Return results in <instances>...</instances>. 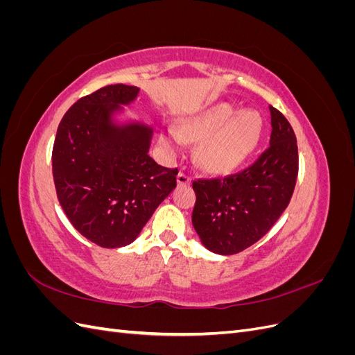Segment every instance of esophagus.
<instances>
[{
    "mask_svg": "<svg viewBox=\"0 0 355 355\" xmlns=\"http://www.w3.org/2000/svg\"><path fill=\"white\" fill-rule=\"evenodd\" d=\"M176 180H178V185H179V187H182V185H189L192 179H191V176H189V175H187V173H185V171H179Z\"/></svg>",
    "mask_w": 355,
    "mask_h": 355,
    "instance_id": "esophagus-1",
    "label": "esophagus"
}]
</instances>
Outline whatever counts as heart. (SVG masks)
I'll use <instances>...</instances> for the list:
<instances>
[{
  "label": "heart",
  "instance_id": "obj_1",
  "mask_svg": "<svg viewBox=\"0 0 355 355\" xmlns=\"http://www.w3.org/2000/svg\"><path fill=\"white\" fill-rule=\"evenodd\" d=\"M263 132L259 112L245 110L237 112L230 103H216L192 116L182 127V135L189 141H202L198 149L201 166L211 173H231L256 151ZM161 142L176 149L182 139L175 128L161 135Z\"/></svg>",
  "mask_w": 355,
  "mask_h": 355
}]
</instances>
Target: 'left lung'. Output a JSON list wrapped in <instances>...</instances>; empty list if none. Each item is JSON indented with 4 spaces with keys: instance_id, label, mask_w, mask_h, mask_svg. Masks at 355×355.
I'll return each mask as SVG.
<instances>
[{
    "instance_id": "left-lung-1",
    "label": "left lung",
    "mask_w": 355,
    "mask_h": 355,
    "mask_svg": "<svg viewBox=\"0 0 355 355\" xmlns=\"http://www.w3.org/2000/svg\"><path fill=\"white\" fill-rule=\"evenodd\" d=\"M270 148L237 175L192 182V225L202 245L218 254L243 252L272 228L288 206L297 178V145L286 116L270 106Z\"/></svg>"
}]
</instances>
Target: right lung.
Instances as JSON below:
<instances>
[{
    "instance_id": "1",
    "label": "right lung",
    "mask_w": 355,
    "mask_h": 355,
    "mask_svg": "<svg viewBox=\"0 0 355 355\" xmlns=\"http://www.w3.org/2000/svg\"><path fill=\"white\" fill-rule=\"evenodd\" d=\"M139 87L106 85L73 103L53 145L60 206L85 239L106 249L133 243L171 191L178 168L149 157L153 127L124 118Z\"/></svg>"
}]
</instances>
